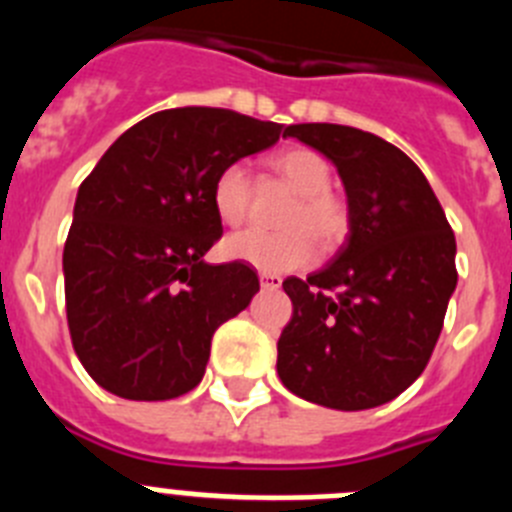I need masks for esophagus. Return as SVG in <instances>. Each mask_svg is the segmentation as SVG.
Here are the masks:
<instances>
[{"label": "esophagus", "instance_id": "esophagus-1", "mask_svg": "<svg viewBox=\"0 0 512 512\" xmlns=\"http://www.w3.org/2000/svg\"><path fill=\"white\" fill-rule=\"evenodd\" d=\"M259 282L264 289H279L282 287V277L279 274H269V271H261Z\"/></svg>", "mask_w": 512, "mask_h": 512}]
</instances>
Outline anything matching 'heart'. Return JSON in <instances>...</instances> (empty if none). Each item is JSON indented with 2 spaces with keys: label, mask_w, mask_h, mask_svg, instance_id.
<instances>
[{
  "label": "heart",
  "mask_w": 512,
  "mask_h": 512,
  "mask_svg": "<svg viewBox=\"0 0 512 512\" xmlns=\"http://www.w3.org/2000/svg\"><path fill=\"white\" fill-rule=\"evenodd\" d=\"M271 171L295 194L282 217L284 230H241L223 243L230 261L256 266L261 271H295L312 264L318 241L338 248L351 230V207L336 189H330L333 169L312 148H284L269 158ZM253 182L243 164L233 161L215 174L212 207L225 225H241L251 215Z\"/></svg>",
  "instance_id": "b5f03b06"
}]
</instances>
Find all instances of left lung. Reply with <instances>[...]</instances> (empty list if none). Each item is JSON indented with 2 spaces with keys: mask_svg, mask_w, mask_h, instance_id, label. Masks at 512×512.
Returning <instances> with one entry per match:
<instances>
[{
  "mask_svg": "<svg viewBox=\"0 0 512 512\" xmlns=\"http://www.w3.org/2000/svg\"><path fill=\"white\" fill-rule=\"evenodd\" d=\"M336 164L351 207L348 243L325 269L282 287L292 318L277 343L289 392L323 408L366 410L423 374L456 289V238L423 171L374 133L289 125Z\"/></svg>",
  "mask_w": 512,
  "mask_h": 512,
  "instance_id": "obj_1",
  "label": "left lung"
}]
</instances>
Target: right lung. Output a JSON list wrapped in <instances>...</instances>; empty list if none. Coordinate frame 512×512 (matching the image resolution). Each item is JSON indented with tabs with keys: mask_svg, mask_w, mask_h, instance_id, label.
Masks as SVG:
<instances>
[{
	"mask_svg": "<svg viewBox=\"0 0 512 512\" xmlns=\"http://www.w3.org/2000/svg\"><path fill=\"white\" fill-rule=\"evenodd\" d=\"M279 135L277 122L176 107L135 122L81 182L63 287L71 343L99 387L174 400L202 382L215 330L259 292L248 264L202 261L223 235L212 182Z\"/></svg>",
	"mask_w": 512,
	"mask_h": 512,
	"instance_id": "right-lung-1",
	"label": "right lung"
}]
</instances>
